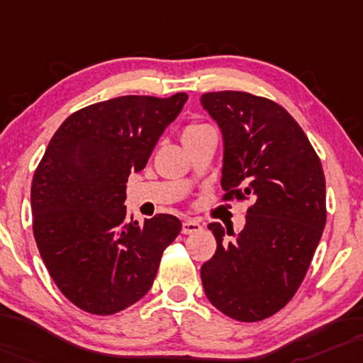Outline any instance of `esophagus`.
Wrapping results in <instances>:
<instances>
[{
    "label": "esophagus",
    "mask_w": 363,
    "mask_h": 363,
    "mask_svg": "<svg viewBox=\"0 0 363 363\" xmlns=\"http://www.w3.org/2000/svg\"><path fill=\"white\" fill-rule=\"evenodd\" d=\"M202 230V225L196 220H192V218H187V220L182 222V233L184 235H191V233H196V232H201Z\"/></svg>",
    "instance_id": "esophagus-1"
}]
</instances>
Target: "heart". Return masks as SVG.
<instances>
[{"label": "heart", "mask_w": 363, "mask_h": 363, "mask_svg": "<svg viewBox=\"0 0 363 363\" xmlns=\"http://www.w3.org/2000/svg\"><path fill=\"white\" fill-rule=\"evenodd\" d=\"M206 128H208V126L207 125H202V123H191V125H187L186 130H184V133H182V140H186V138L196 135V133L206 130Z\"/></svg>", "instance_id": "obj_1"}]
</instances>
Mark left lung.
Wrapping results in <instances>:
<instances>
[{
	"instance_id": "left-lung-1",
	"label": "left lung",
	"mask_w": 363,
	"mask_h": 363,
	"mask_svg": "<svg viewBox=\"0 0 363 363\" xmlns=\"http://www.w3.org/2000/svg\"><path fill=\"white\" fill-rule=\"evenodd\" d=\"M201 105L222 131L225 199L253 201L240 233L208 225L217 250L202 264V286L228 318L257 323L289 303L323 237V164L303 128L272 100L227 90L203 94Z\"/></svg>"
}]
</instances>
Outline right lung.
<instances>
[{
  "instance_id": "1",
  "label": "right lung",
  "mask_w": 363,
  "mask_h": 363,
  "mask_svg": "<svg viewBox=\"0 0 363 363\" xmlns=\"http://www.w3.org/2000/svg\"><path fill=\"white\" fill-rule=\"evenodd\" d=\"M186 101V94L126 95L85 106L59 126L34 172L39 253L62 294L86 313L110 315L140 301L181 232L169 213L128 218L125 191Z\"/></svg>"
}]
</instances>
